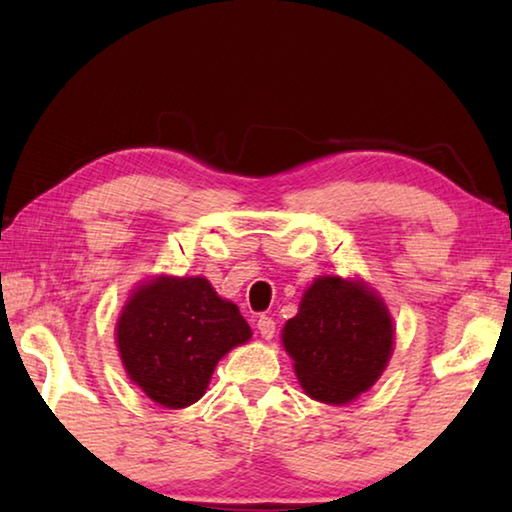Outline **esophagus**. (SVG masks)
I'll return each instance as SVG.
<instances>
[{"label":"esophagus","mask_w":512,"mask_h":512,"mask_svg":"<svg viewBox=\"0 0 512 512\" xmlns=\"http://www.w3.org/2000/svg\"><path fill=\"white\" fill-rule=\"evenodd\" d=\"M257 329H259V334H262V339H273V334H275V320L271 318V316H259L257 318Z\"/></svg>","instance_id":"obj_1"}]
</instances>
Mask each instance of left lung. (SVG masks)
Here are the masks:
<instances>
[{
	"label": "left lung",
	"mask_w": 512,
	"mask_h": 512,
	"mask_svg": "<svg viewBox=\"0 0 512 512\" xmlns=\"http://www.w3.org/2000/svg\"><path fill=\"white\" fill-rule=\"evenodd\" d=\"M393 320L359 280L320 275L282 329L284 350L311 400L348 404L366 393L393 352Z\"/></svg>",
	"instance_id": "8db88e82"
}]
</instances>
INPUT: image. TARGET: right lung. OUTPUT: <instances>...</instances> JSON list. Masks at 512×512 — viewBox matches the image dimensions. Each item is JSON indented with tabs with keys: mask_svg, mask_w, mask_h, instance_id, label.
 Wrapping results in <instances>:
<instances>
[{
	"mask_svg": "<svg viewBox=\"0 0 512 512\" xmlns=\"http://www.w3.org/2000/svg\"><path fill=\"white\" fill-rule=\"evenodd\" d=\"M250 336L239 307L205 277H155L133 291L117 320L126 375L167 409L201 400L216 363Z\"/></svg>",
	"mask_w": 512,
	"mask_h": 512,
	"instance_id": "right-lung-1",
	"label": "right lung"
}]
</instances>
